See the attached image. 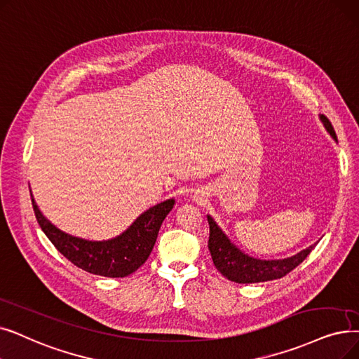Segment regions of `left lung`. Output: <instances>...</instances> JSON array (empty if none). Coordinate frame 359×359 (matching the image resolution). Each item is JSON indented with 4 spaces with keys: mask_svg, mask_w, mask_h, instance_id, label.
<instances>
[{
    "mask_svg": "<svg viewBox=\"0 0 359 359\" xmlns=\"http://www.w3.org/2000/svg\"><path fill=\"white\" fill-rule=\"evenodd\" d=\"M325 129L336 139V132L332 126L330 120L325 116H321ZM208 224H210V239H208V249L212 258L215 269L220 271L224 277H227L230 282L236 283H259V282H269V280L282 278L293 269H296L299 264L309 255V252L316 248V243L309 248L304 249L299 254H296L290 258L285 259H257L252 257L245 255L242 251L230 243L227 236L222 231V229L215 224V222L210 215Z\"/></svg>",
    "mask_w": 359,
    "mask_h": 359,
    "instance_id": "obj_1",
    "label": "left lung"
}]
</instances>
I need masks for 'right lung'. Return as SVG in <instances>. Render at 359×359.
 Listing matches in <instances>:
<instances>
[{
	"label": "right lung",
	"instance_id": "add662e5",
	"mask_svg": "<svg viewBox=\"0 0 359 359\" xmlns=\"http://www.w3.org/2000/svg\"><path fill=\"white\" fill-rule=\"evenodd\" d=\"M175 202V199H167L161 204L154 205L139 215L135 223L120 236L102 242L70 236L46 220L34 198L32 207L46 238L76 267L104 277H126L148 259L157 241L158 230Z\"/></svg>",
	"mask_w": 359,
	"mask_h": 359
}]
</instances>
